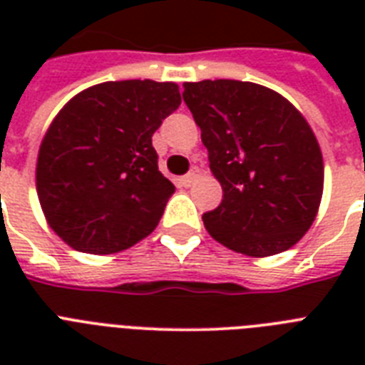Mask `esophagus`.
I'll return each mask as SVG.
<instances>
[{"mask_svg": "<svg viewBox=\"0 0 365 365\" xmlns=\"http://www.w3.org/2000/svg\"><path fill=\"white\" fill-rule=\"evenodd\" d=\"M199 178H200V170H199V168H193V170L189 172L187 176L182 178V182H183V185H185V187H191V185H193L197 180H199Z\"/></svg>", "mask_w": 365, "mask_h": 365, "instance_id": "34e87169", "label": "esophagus"}]
</instances>
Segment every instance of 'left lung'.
Returning a JSON list of instances; mask_svg holds the SVG:
<instances>
[{
  "instance_id": "left-lung-1",
  "label": "left lung",
  "mask_w": 365,
  "mask_h": 365,
  "mask_svg": "<svg viewBox=\"0 0 365 365\" xmlns=\"http://www.w3.org/2000/svg\"><path fill=\"white\" fill-rule=\"evenodd\" d=\"M200 126L222 205L202 216L225 248L267 257L311 229L324 191V160L311 125L282 94L250 81L183 83Z\"/></svg>"
}]
</instances>
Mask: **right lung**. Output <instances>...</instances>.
Returning <instances> with one entry per match:
<instances>
[{"label":"right lung","mask_w":365,"mask_h":365,"mask_svg":"<svg viewBox=\"0 0 365 365\" xmlns=\"http://www.w3.org/2000/svg\"><path fill=\"white\" fill-rule=\"evenodd\" d=\"M182 104L176 83L106 81L76 94L39 145L36 189L48 227L85 254H117L159 225L176 191L151 136Z\"/></svg>","instance_id":"add662e5"}]
</instances>
